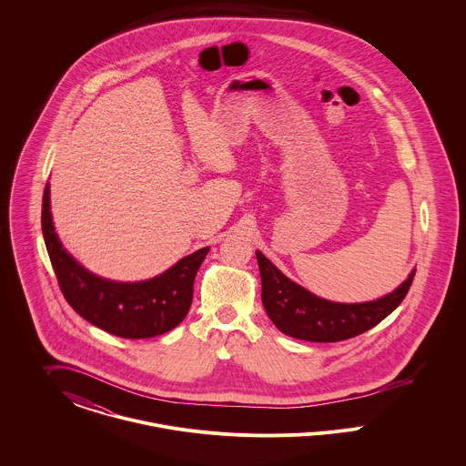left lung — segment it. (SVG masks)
Masks as SVG:
<instances>
[{
    "label": "left lung",
    "instance_id": "8db88e82",
    "mask_svg": "<svg viewBox=\"0 0 466 466\" xmlns=\"http://www.w3.org/2000/svg\"><path fill=\"white\" fill-rule=\"evenodd\" d=\"M262 279V304L279 332L309 342H339L370 330L397 309L416 268L386 295L367 302H333L291 281L262 251H255Z\"/></svg>",
    "mask_w": 466,
    "mask_h": 466
}]
</instances>
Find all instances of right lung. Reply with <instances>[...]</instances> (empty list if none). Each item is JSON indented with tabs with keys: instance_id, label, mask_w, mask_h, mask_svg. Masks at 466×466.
Segmentation results:
<instances>
[{
	"instance_id": "right-lung-1",
	"label": "right lung",
	"mask_w": 466,
	"mask_h": 466,
	"mask_svg": "<svg viewBox=\"0 0 466 466\" xmlns=\"http://www.w3.org/2000/svg\"><path fill=\"white\" fill-rule=\"evenodd\" d=\"M45 246L67 304L84 319L124 339H150L177 327L192 304L194 279L209 246L183 257L156 278L115 281L90 272L61 243L50 211V183L42 206Z\"/></svg>"
}]
</instances>
